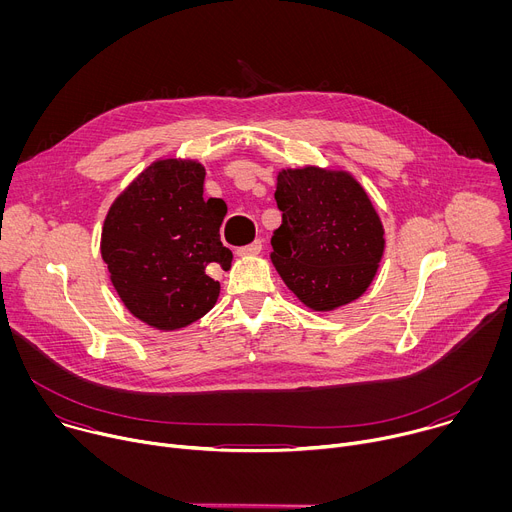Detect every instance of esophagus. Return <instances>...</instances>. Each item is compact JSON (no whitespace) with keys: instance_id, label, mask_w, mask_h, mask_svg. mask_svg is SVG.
Instances as JSON below:
<instances>
[{"instance_id":"esophagus-1","label":"esophagus","mask_w":512,"mask_h":512,"mask_svg":"<svg viewBox=\"0 0 512 512\" xmlns=\"http://www.w3.org/2000/svg\"><path fill=\"white\" fill-rule=\"evenodd\" d=\"M261 249H263V243L257 239V241H253V243L247 245V247H239V249H237V255H239V257H253V255H259Z\"/></svg>"}]
</instances>
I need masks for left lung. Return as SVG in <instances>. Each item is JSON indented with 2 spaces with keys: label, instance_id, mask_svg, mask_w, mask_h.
<instances>
[{
  "label": "left lung",
  "instance_id": "obj_1",
  "mask_svg": "<svg viewBox=\"0 0 512 512\" xmlns=\"http://www.w3.org/2000/svg\"><path fill=\"white\" fill-rule=\"evenodd\" d=\"M275 200L281 225L269 257L289 291L314 312L358 300L385 255V229L367 190L346 170L283 168Z\"/></svg>",
  "mask_w": 512,
  "mask_h": 512
}]
</instances>
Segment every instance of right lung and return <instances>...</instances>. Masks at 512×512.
I'll list each match as a JSON object with an SVG mask.
<instances>
[{
  "instance_id": "obj_1",
  "label": "right lung",
  "mask_w": 512,
  "mask_h": 512,
  "mask_svg": "<svg viewBox=\"0 0 512 512\" xmlns=\"http://www.w3.org/2000/svg\"><path fill=\"white\" fill-rule=\"evenodd\" d=\"M206 170L190 158L152 162L107 210L101 257L123 306L162 332L208 314L221 283L208 269H231L221 243L227 204L204 200Z\"/></svg>"
}]
</instances>
